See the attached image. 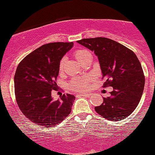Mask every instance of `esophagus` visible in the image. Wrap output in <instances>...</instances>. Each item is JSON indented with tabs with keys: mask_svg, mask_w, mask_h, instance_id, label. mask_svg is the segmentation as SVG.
<instances>
[{
	"mask_svg": "<svg viewBox=\"0 0 155 155\" xmlns=\"http://www.w3.org/2000/svg\"><path fill=\"white\" fill-rule=\"evenodd\" d=\"M79 96H82V97H90V94H84V93H80L78 95Z\"/></svg>",
	"mask_w": 155,
	"mask_h": 155,
	"instance_id": "obj_1",
	"label": "esophagus"
}]
</instances>
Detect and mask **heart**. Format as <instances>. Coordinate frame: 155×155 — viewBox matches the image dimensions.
Listing matches in <instances>:
<instances>
[{
    "instance_id": "1",
    "label": "heart",
    "mask_w": 155,
    "mask_h": 155,
    "mask_svg": "<svg viewBox=\"0 0 155 155\" xmlns=\"http://www.w3.org/2000/svg\"><path fill=\"white\" fill-rule=\"evenodd\" d=\"M90 53L88 51L86 50H76L74 52V56L75 59L79 62V63H82L84 61L85 59L90 56ZM65 59L63 58L60 60V63L59 65V71L60 72H62L63 71L64 65H65ZM89 81H90V78L84 77V78H74V79L71 81L69 84L70 88L72 89L73 90H76V91H84L89 87Z\"/></svg>"
}]
</instances>
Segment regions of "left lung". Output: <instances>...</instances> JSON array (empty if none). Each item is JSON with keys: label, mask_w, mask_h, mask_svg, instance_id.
<instances>
[{"label": "left lung", "mask_w": 155, "mask_h": 155, "mask_svg": "<svg viewBox=\"0 0 155 155\" xmlns=\"http://www.w3.org/2000/svg\"><path fill=\"white\" fill-rule=\"evenodd\" d=\"M77 42L95 52L100 63L104 87H113L111 96L95 109L101 117L112 121L128 117L139 104L145 84V77L139 60L134 52L115 41L97 37Z\"/></svg>", "instance_id": "1"}]
</instances>
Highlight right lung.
<instances>
[{
  "instance_id": "obj_1",
  "label": "right lung",
  "mask_w": 155,
  "mask_h": 155,
  "mask_svg": "<svg viewBox=\"0 0 155 155\" xmlns=\"http://www.w3.org/2000/svg\"><path fill=\"white\" fill-rule=\"evenodd\" d=\"M73 47V42L44 44L27 55L17 68L15 91L17 104L23 114L38 125H57L71 111L75 96L64 94L54 101L51 90L57 87L60 60Z\"/></svg>"
}]
</instances>
